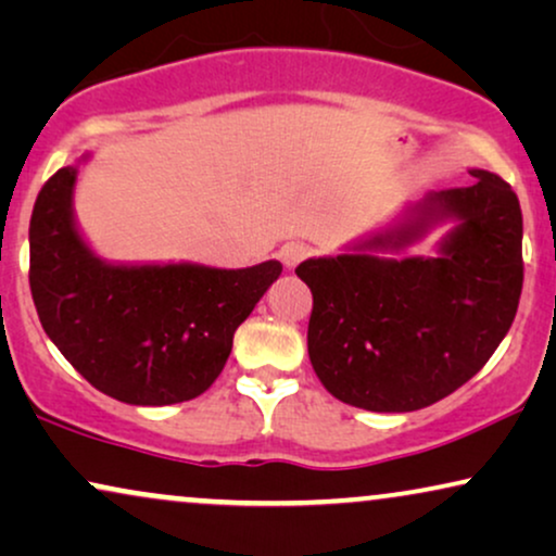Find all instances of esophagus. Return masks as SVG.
<instances>
[{
    "label": "esophagus",
    "mask_w": 556,
    "mask_h": 556,
    "mask_svg": "<svg viewBox=\"0 0 556 556\" xmlns=\"http://www.w3.org/2000/svg\"><path fill=\"white\" fill-rule=\"evenodd\" d=\"M279 256H282L287 269H294V266H298L300 262H305V258L309 256V247L300 241H290V243H285L282 251H279Z\"/></svg>",
    "instance_id": "1"
}]
</instances>
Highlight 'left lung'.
<instances>
[{"label": "left lung", "instance_id": "1", "mask_svg": "<svg viewBox=\"0 0 556 556\" xmlns=\"http://www.w3.org/2000/svg\"><path fill=\"white\" fill-rule=\"evenodd\" d=\"M468 188L427 195L419 216L368 249L404 247L438 218H460L434 258L343 254L307 258V351L340 402L368 412L429 406L488 364L523 287V218L503 177L472 169Z\"/></svg>", "mask_w": 556, "mask_h": 556}]
</instances>
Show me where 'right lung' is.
<instances>
[{
  "label": "right lung",
  "instance_id": "obj_1",
  "mask_svg": "<svg viewBox=\"0 0 556 556\" xmlns=\"http://www.w3.org/2000/svg\"><path fill=\"white\" fill-rule=\"evenodd\" d=\"M73 182L76 167L58 169L29 218V290L48 338L118 402L165 406L201 396L282 264H103L73 226Z\"/></svg>",
  "mask_w": 556,
  "mask_h": 556
}]
</instances>
